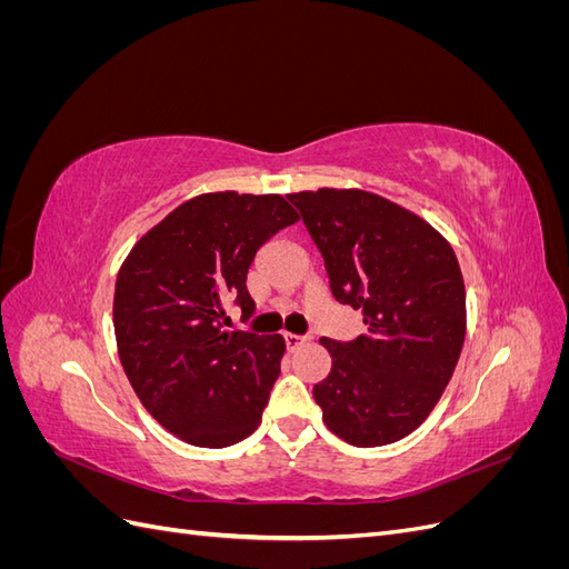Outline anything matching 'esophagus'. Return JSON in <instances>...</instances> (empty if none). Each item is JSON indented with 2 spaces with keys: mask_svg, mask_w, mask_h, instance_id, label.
<instances>
[{
  "mask_svg": "<svg viewBox=\"0 0 569 569\" xmlns=\"http://www.w3.org/2000/svg\"><path fill=\"white\" fill-rule=\"evenodd\" d=\"M308 339L306 337H299V335H291V332H284V343H287V349L289 351H297L299 347H303Z\"/></svg>",
  "mask_w": 569,
  "mask_h": 569,
  "instance_id": "34e87169",
  "label": "esophagus"
}]
</instances>
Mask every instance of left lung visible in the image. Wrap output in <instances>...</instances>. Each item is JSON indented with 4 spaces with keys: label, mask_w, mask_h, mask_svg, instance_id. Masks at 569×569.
Returning <instances> with one entry per match:
<instances>
[{
    "label": "left lung",
    "mask_w": 569,
    "mask_h": 569,
    "mask_svg": "<svg viewBox=\"0 0 569 569\" xmlns=\"http://www.w3.org/2000/svg\"><path fill=\"white\" fill-rule=\"evenodd\" d=\"M297 203L339 303L368 332L322 337L332 370L313 387L322 422L353 446L408 437L439 403L462 351L468 313L453 247L403 206L366 189L320 187Z\"/></svg>",
    "instance_id": "obj_1"
}]
</instances>
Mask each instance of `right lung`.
Masks as SVG:
<instances>
[{
	"instance_id": "1",
	"label": "right lung",
	"mask_w": 569,
	"mask_h": 569,
	"mask_svg": "<svg viewBox=\"0 0 569 569\" xmlns=\"http://www.w3.org/2000/svg\"><path fill=\"white\" fill-rule=\"evenodd\" d=\"M299 213L280 194L206 192L137 239L116 278L113 330L137 399L170 435L222 449L261 425L284 339L230 330L253 313L256 251Z\"/></svg>"
}]
</instances>
